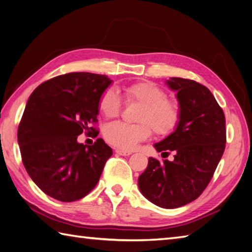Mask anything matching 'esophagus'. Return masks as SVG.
I'll use <instances>...</instances> for the list:
<instances>
[{
	"label": "esophagus",
	"mask_w": 252,
	"mask_h": 252,
	"mask_svg": "<svg viewBox=\"0 0 252 252\" xmlns=\"http://www.w3.org/2000/svg\"><path fill=\"white\" fill-rule=\"evenodd\" d=\"M116 153L121 156H130L132 154L131 151H123V150H116Z\"/></svg>",
	"instance_id": "1"
}]
</instances>
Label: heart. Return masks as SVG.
<instances>
[{"label": "heart", "instance_id": "b5f03b06", "mask_svg": "<svg viewBox=\"0 0 252 252\" xmlns=\"http://www.w3.org/2000/svg\"><path fill=\"white\" fill-rule=\"evenodd\" d=\"M129 102H137L141 107L135 115L137 123H109L103 131L105 140L121 150H132L137 143L151 135L166 136L179 125L181 110L179 103L167 98L166 92L152 82H139L125 88ZM99 110L106 118H116L121 111V99L116 91L106 90L99 99Z\"/></svg>", "mask_w": 252, "mask_h": 252}]
</instances>
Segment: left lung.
Here are the masks:
<instances>
[{
    "instance_id": "8db88e82",
    "label": "left lung",
    "mask_w": 252,
    "mask_h": 252,
    "mask_svg": "<svg viewBox=\"0 0 252 252\" xmlns=\"http://www.w3.org/2000/svg\"><path fill=\"white\" fill-rule=\"evenodd\" d=\"M181 116L176 130L154 145L157 152H175V159L150 157L139 177V188L152 203L176 209L198 199L210 184L226 143L224 111L208 87L195 81L171 77ZM162 153V154H164Z\"/></svg>"
}]
</instances>
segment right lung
<instances>
[{"mask_svg":"<svg viewBox=\"0 0 252 252\" xmlns=\"http://www.w3.org/2000/svg\"><path fill=\"white\" fill-rule=\"evenodd\" d=\"M106 75L73 72L40 84L29 97L17 139L23 164L44 193L62 202L87 195L99 181L112 150L102 139L77 142L85 132L96 137L101 94L111 84Z\"/></svg>","mask_w":252,"mask_h":252,"instance_id":"right-lung-1","label":"right lung"}]
</instances>
